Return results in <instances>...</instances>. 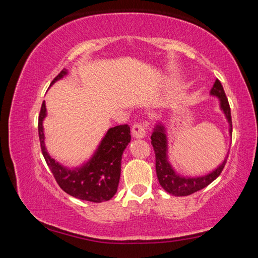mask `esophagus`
<instances>
[{"mask_svg":"<svg viewBox=\"0 0 258 258\" xmlns=\"http://www.w3.org/2000/svg\"><path fill=\"white\" fill-rule=\"evenodd\" d=\"M148 131V121L141 120L132 126V135L137 139L145 138Z\"/></svg>","mask_w":258,"mask_h":258,"instance_id":"1","label":"esophagus"}]
</instances>
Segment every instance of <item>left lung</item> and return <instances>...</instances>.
<instances>
[{
  "instance_id": "1",
  "label": "left lung",
  "mask_w": 258,
  "mask_h": 258,
  "mask_svg": "<svg viewBox=\"0 0 258 258\" xmlns=\"http://www.w3.org/2000/svg\"><path fill=\"white\" fill-rule=\"evenodd\" d=\"M211 94L215 95V97L220 99L221 109L225 113L226 119H228L231 127L230 133L232 134V119H231L230 104L223 90V86H222L221 82L218 80H216L215 83H214ZM151 145L154 147L155 150L156 173L160 185L163 186V189L165 191H167L168 194L177 196V197H183V196H189L191 194H195V192L202 190L204 187L211 184L216 177L220 176V174L223 171L224 166L226 164L225 159L221 166H218L215 171L207 174V175L205 176L184 177L177 175L175 171L172 168V166L168 163L167 155H166V151H167V140H166L164 126L157 125V127L151 134Z\"/></svg>"
}]
</instances>
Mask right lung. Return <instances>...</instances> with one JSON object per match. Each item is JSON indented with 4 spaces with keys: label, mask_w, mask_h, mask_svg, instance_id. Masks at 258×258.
Here are the masks:
<instances>
[{
    "label": "right lung",
    "mask_w": 258,
    "mask_h": 258,
    "mask_svg": "<svg viewBox=\"0 0 258 258\" xmlns=\"http://www.w3.org/2000/svg\"><path fill=\"white\" fill-rule=\"evenodd\" d=\"M66 74V69L61 71L51 84ZM45 116L46 108L43 101L38 116V137L42 154L59 186L73 197L87 202L102 203L111 199L118 187L121 156L131 141L130 126L124 124L111 127L104 135L97 152L89 163L80 168L67 169L51 158L45 150L42 125Z\"/></svg>",
    "instance_id": "1"
}]
</instances>
